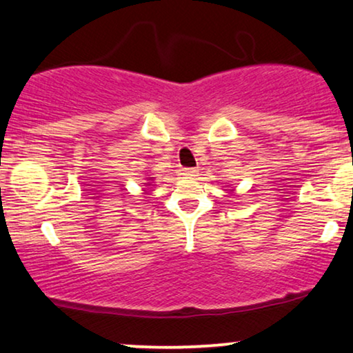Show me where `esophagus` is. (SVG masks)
Instances as JSON below:
<instances>
[{
  "label": "esophagus",
  "instance_id": "obj_1",
  "mask_svg": "<svg viewBox=\"0 0 353 353\" xmlns=\"http://www.w3.org/2000/svg\"><path fill=\"white\" fill-rule=\"evenodd\" d=\"M184 176L185 177H195V176H199V169H195V168H190V169H184Z\"/></svg>",
  "mask_w": 353,
  "mask_h": 353
}]
</instances>
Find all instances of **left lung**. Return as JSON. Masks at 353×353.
I'll list each match as a JSON object with an SVG mask.
<instances>
[{
  "label": "left lung",
  "instance_id": "1",
  "mask_svg": "<svg viewBox=\"0 0 353 353\" xmlns=\"http://www.w3.org/2000/svg\"><path fill=\"white\" fill-rule=\"evenodd\" d=\"M232 190H234V189H232Z\"/></svg>",
  "mask_w": 353,
  "mask_h": 353
}]
</instances>
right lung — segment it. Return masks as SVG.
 <instances>
[{"instance_id":"add662e5","label":"right lung","mask_w":353,"mask_h":353,"mask_svg":"<svg viewBox=\"0 0 353 353\" xmlns=\"http://www.w3.org/2000/svg\"><path fill=\"white\" fill-rule=\"evenodd\" d=\"M143 195L147 194V187H150V185H153V177H147V182H143Z\"/></svg>"}]
</instances>
